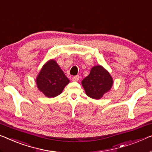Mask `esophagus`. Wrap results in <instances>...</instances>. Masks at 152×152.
<instances>
[{
  "label": "esophagus",
  "instance_id": "esophagus-1",
  "mask_svg": "<svg viewBox=\"0 0 152 152\" xmlns=\"http://www.w3.org/2000/svg\"><path fill=\"white\" fill-rule=\"evenodd\" d=\"M79 80V76H74L72 78V81H74V82H77V81Z\"/></svg>",
  "mask_w": 152,
  "mask_h": 152
}]
</instances>
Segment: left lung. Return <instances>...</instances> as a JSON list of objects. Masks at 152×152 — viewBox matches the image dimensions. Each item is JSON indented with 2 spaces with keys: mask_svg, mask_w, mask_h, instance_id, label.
Segmentation results:
<instances>
[{
  "mask_svg": "<svg viewBox=\"0 0 152 152\" xmlns=\"http://www.w3.org/2000/svg\"><path fill=\"white\" fill-rule=\"evenodd\" d=\"M81 83L87 96L99 99L111 89L113 79L104 67L98 65L91 69L89 74L83 79Z\"/></svg>",
  "mask_w": 152,
  "mask_h": 152,
  "instance_id": "1",
  "label": "left lung"
}]
</instances>
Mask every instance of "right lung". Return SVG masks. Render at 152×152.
I'll use <instances>...</instances> for the list:
<instances>
[{"label": "right lung", "instance_id": "obj_1", "mask_svg": "<svg viewBox=\"0 0 152 152\" xmlns=\"http://www.w3.org/2000/svg\"><path fill=\"white\" fill-rule=\"evenodd\" d=\"M35 82L39 91L47 98H51L61 94L69 80L56 61L50 59L43 65Z\"/></svg>", "mask_w": 152, "mask_h": 152}]
</instances>
